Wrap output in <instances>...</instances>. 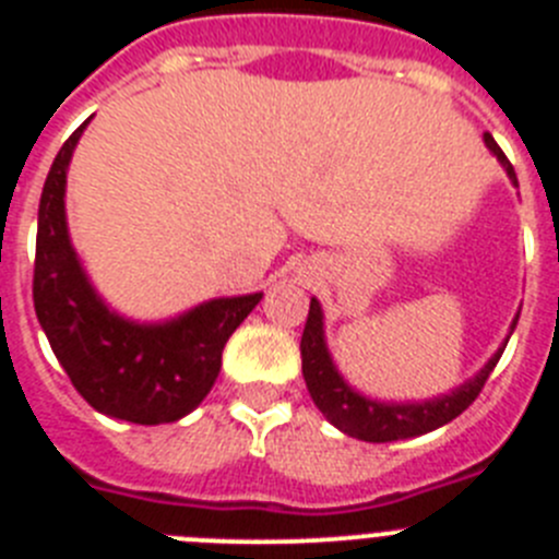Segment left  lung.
I'll use <instances>...</instances> for the list:
<instances>
[{
    "mask_svg": "<svg viewBox=\"0 0 559 559\" xmlns=\"http://www.w3.org/2000/svg\"><path fill=\"white\" fill-rule=\"evenodd\" d=\"M484 142L496 153V159L501 162L507 176L512 179V185L518 187L515 170H512L510 159L503 156V151L498 147V142L492 140L490 133H484ZM518 319L512 322L515 330ZM302 374L305 383H308V392L313 397V403L319 406V412L333 423L338 431H344L347 437L364 439V442H394V439H412L419 433H428L433 428L445 426L451 419H456L464 408L471 406L473 400L478 397V392L484 389L490 372L496 369L498 358H501L503 349H498L487 364H484L481 372L476 378H471L467 383H462L459 389H453L451 394H442V397L426 400V403H378V400H369L364 394L355 392L347 380L341 378L338 369H335L333 358L328 353V344H324V322H322V305L310 299L308 322H305L302 333Z\"/></svg>",
    "mask_w": 559,
    "mask_h": 559,
    "instance_id": "left-lung-1",
    "label": "left lung"
}]
</instances>
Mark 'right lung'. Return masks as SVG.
Wrapping results in <instances>:
<instances>
[{
  "instance_id": "add662e5",
  "label": "right lung",
  "mask_w": 559,
  "mask_h": 559,
  "mask_svg": "<svg viewBox=\"0 0 559 559\" xmlns=\"http://www.w3.org/2000/svg\"><path fill=\"white\" fill-rule=\"evenodd\" d=\"M88 120L78 128L44 181L38 204L33 302L49 347L88 406L108 417L176 423L210 394L229 335L263 294L210 299L162 324L128 322L103 302L69 243L67 167Z\"/></svg>"
}]
</instances>
